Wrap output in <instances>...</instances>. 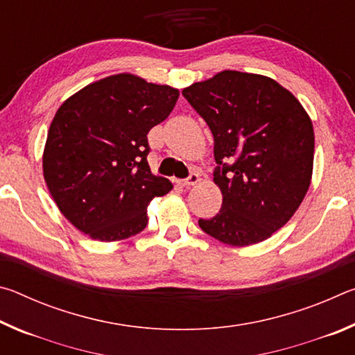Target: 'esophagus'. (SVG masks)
<instances>
[{
  "label": "esophagus",
  "instance_id": "esophagus-1",
  "mask_svg": "<svg viewBox=\"0 0 355 355\" xmlns=\"http://www.w3.org/2000/svg\"><path fill=\"white\" fill-rule=\"evenodd\" d=\"M199 182H200L199 173H197V172H192L188 178H184V180H177V184H178V186H183V188H189V186H194V184H197Z\"/></svg>",
  "mask_w": 355,
  "mask_h": 355
}]
</instances>
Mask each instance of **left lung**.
<instances>
[{
  "mask_svg": "<svg viewBox=\"0 0 355 355\" xmlns=\"http://www.w3.org/2000/svg\"><path fill=\"white\" fill-rule=\"evenodd\" d=\"M214 137L220 211L199 219L230 245L264 241L284 227L307 194L315 135L294 95L263 75L224 70L183 89Z\"/></svg>",
  "mask_w": 355,
  "mask_h": 355,
  "instance_id": "8db88e82",
  "label": "left lung"
}]
</instances>
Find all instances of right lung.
<instances>
[{"instance_id":"1","label":"right lung","mask_w":355,"mask_h":355,"mask_svg":"<svg viewBox=\"0 0 355 355\" xmlns=\"http://www.w3.org/2000/svg\"><path fill=\"white\" fill-rule=\"evenodd\" d=\"M178 91L120 73L92 83L59 107L48 131L44 177L61 213L98 241L147 227V205L172 189L150 172L147 135L167 119Z\"/></svg>"}]
</instances>
